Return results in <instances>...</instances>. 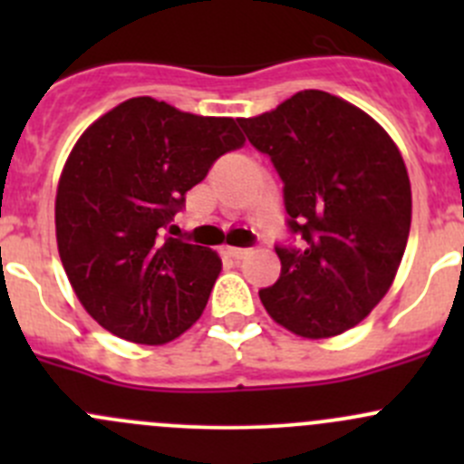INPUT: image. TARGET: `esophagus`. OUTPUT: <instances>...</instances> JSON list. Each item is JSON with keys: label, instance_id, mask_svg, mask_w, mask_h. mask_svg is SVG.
Wrapping results in <instances>:
<instances>
[{"label": "esophagus", "instance_id": "esophagus-1", "mask_svg": "<svg viewBox=\"0 0 464 464\" xmlns=\"http://www.w3.org/2000/svg\"><path fill=\"white\" fill-rule=\"evenodd\" d=\"M246 254H249V249H245V246H227V256H231L236 260L245 258Z\"/></svg>", "mask_w": 464, "mask_h": 464}]
</instances>
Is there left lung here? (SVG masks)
Instances as JSON below:
<instances>
[{"label":"left lung","mask_w":464,"mask_h":464,"mask_svg":"<svg viewBox=\"0 0 464 464\" xmlns=\"http://www.w3.org/2000/svg\"><path fill=\"white\" fill-rule=\"evenodd\" d=\"M237 123L283 181L292 237L276 245L280 278L260 289L262 305L307 339L350 330L388 292L409 240L400 150L366 111L319 89Z\"/></svg>","instance_id":"obj_1"}]
</instances>
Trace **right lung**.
I'll list each match as a JSON object with an SVG mask.
<instances>
[{"label":"right lung","mask_w":464,"mask_h":464,"mask_svg":"<svg viewBox=\"0 0 464 464\" xmlns=\"http://www.w3.org/2000/svg\"><path fill=\"white\" fill-rule=\"evenodd\" d=\"M233 119L130 98L78 139L55 198V236L73 292L125 341L161 345L202 316L222 260L166 236L186 193L242 148Z\"/></svg>","instance_id":"1"}]
</instances>
